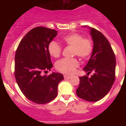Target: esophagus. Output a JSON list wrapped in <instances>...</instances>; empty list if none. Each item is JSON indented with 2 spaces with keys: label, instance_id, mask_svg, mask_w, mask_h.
I'll return each instance as SVG.
<instances>
[{
  "label": "esophagus",
  "instance_id": "esophagus-1",
  "mask_svg": "<svg viewBox=\"0 0 126 126\" xmlns=\"http://www.w3.org/2000/svg\"><path fill=\"white\" fill-rule=\"evenodd\" d=\"M64 78L66 79H69L72 78V76H70L67 75H64Z\"/></svg>",
  "mask_w": 126,
  "mask_h": 126
}]
</instances>
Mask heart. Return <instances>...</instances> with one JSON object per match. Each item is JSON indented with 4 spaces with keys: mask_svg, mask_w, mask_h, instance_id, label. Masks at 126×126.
<instances>
[{
    "mask_svg": "<svg viewBox=\"0 0 126 126\" xmlns=\"http://www.w3.org/2000/svg\"><path fill=\"white\" fill-rule=\"evenodd\" d=\"M62 42L65 45L72 47L73 55H78L81 59H88L93 52L92 40L83 38V35L79 33H74L67 34L62 38ZM48 52L52 57L57 58L61 55L62 48L56 42L52 41L48 45ZM79 64V61L76 58H64L56 62L55 68L61 73L71 74L74 73Z\"/></svg>",
    "mask_w": 126,
    "mask_h": 126,
    "instance_id": "obj_1",
    "label": "heart"
}]
</instances>
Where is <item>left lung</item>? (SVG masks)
Here are the masks:
<instances>
[{
	"instance_id": "obj_1",
	"label": "left lung",
	"mask_w": 126,
	"mask_h": 126,
	"mask_svg": "<svg viewBox=\"0 0 126 126\" xmlns=\"http://www.w3.org/2000/svg\"><path fill=\"white\" fill-rule=\"evenodd\" d=\"M89 29L93 42V49L83 70L87 74L93 73V74L90 78L86 76L79 77L76 94L78 97L88 102H97L109 93L114 83L116 60L105 36L96 29Z\"/></svg>"
}]
</instances>
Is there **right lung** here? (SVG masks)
Here are the masks:
<instances>
[{"label": "right lung", "instance_id": "add662e5", "mask_svg": "<svg viewBox=\"0 0 126 126\" xmlns=\"http://www.w3.org/2000/svg\"><path fill=\"white\" fill-rule=\"evenodd\" d=\"M57 35L55 30L34 28L22 39L16 52V82L24 96L38 104H45L55 99L58 84L64 79L63 75L59 73L42 74L53 67L48 45Z\"/></svg>", "mask_w": 126, "mask_h": 126}]
</instances>
